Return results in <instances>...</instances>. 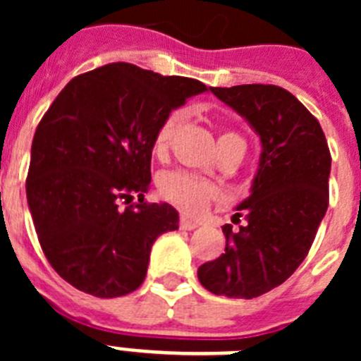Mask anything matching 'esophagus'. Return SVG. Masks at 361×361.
I'll return each mask as SVG.
<instances>
[{"label": "esophagus", "mask_w": 361, "mask_h": 361, "mask_svg": "<svg viewBox=\"0 0 361 361\" xmlns=\"http://www.w3.org/2000/svg\"><path fill=\"white\" fill-rule=\"evenodd\" d=\"M178 226H180V228H183V229H188V231H191V229H195L199 224H197L195 220H191L190 216L180 215V220H178Z\"/></svg>", "instance_id": "obj_1"}]
</instances>
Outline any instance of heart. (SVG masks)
I'll list each match as a JSON object with an SVG mask.
<instances>
[{
    "label": "heart",
    "mask_w": 361,
    "mask_h": 361,
    "mask_svg": "<svg viewBox=\"0 0 361 361\" xmlns=\"http://www.w3.org/2000/svg\"><path fill=\"white\" fill-rule=\"evenodd\" d=\"M183 117V111H171L170 116L162 121L161 126L155 132V137H153V157L162 161L168 155L173 133L177 132ZM233 146H245L240 133L231 128H226V126L219 128V152H224ZM159 193H161L162 199L175 204L183 212L199 213L200 209L206 208L209 200L219 195V190L209 180H204V178L186 173V171H168L159 180Z\"/></svg>",
    "instance_id": "obj_1"
}]
</instances>
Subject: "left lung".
<instances>
[{"mask_svg": "<svg viewBox=\"0 0 361 361\" xmlns=\"http://www.w3.org/2000/svg\"><path fill=\"white\" fill-rule=\"evenodd\" d=\"M250 121L262 141L250 199L222 228L226 250L199 267L213 295L257 298L283 283L304 262L329 206L331 152L324 130L298 99L275 85L209 88Z\"/></svg>", "mask_w": 361, "mask_h": 361, "instance_id": "obj_1", "label": "left lung"}]
</instances>
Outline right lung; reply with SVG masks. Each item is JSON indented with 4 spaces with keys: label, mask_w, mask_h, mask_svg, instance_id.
<instances>
[{
    "label": "right lung",
    "mask_w": 361,
    "mask_h": 361,
    "mask_svg": "<svg viewBox=\"0 0 361 361\" xmlns=\"http://www.w3.org/2000/svg\"><path fill=\"white\" fill-rule=\"evenodd\" d=\"M200 92L197 79L111 63L54 99L32 141L27 200L44 257L70 286L116 298L145 282L153 242L178 228L170 204L145 200L153 137Z\"/></svg>",
    "instance_id": "obj_1"
}]
</instances>
